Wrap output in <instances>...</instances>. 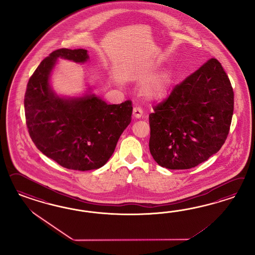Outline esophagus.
Returning a JSON list of instances; mask_svg holds the SVG:
<instances>
[{"instance_id": "esophagus-1", "label": "esophagus", "mask_w": 255, "mask_h": 255, "mask_svg": "<svg viewBox=\"0 0 255 255\" xmlns=\"http://www.w3.org/2000/svg\"><path fill=\"white\" fill-rule=\"evenodd\" d=\"M132 116L135 119H140L143 116V109L139 107H134L132 109Z\"/></svg>"}]
</instances>
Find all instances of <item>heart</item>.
<instances>
[{"label":"heart","instance_id":"heart-1","mask_svg":"<svg viewBox=\"0 0 255 255\" xmlns=\"http://www.w3.org/2000/svg\"><path fill=\"white\" fill-rule=\"evenodd\" d=\"M150 76V72H146L143 77L147 78ZM169 83L168 76L164 73L155 75L150 77L147 83L143 87V94L149 99H160L165 95Z\"/></svg>","mask_w":255,"mask_h":255}]
</instances>
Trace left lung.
Instances as JSON below:
<instances>
[{
    "mask_svg": "<svg viewBox=\"0 0 255 255\" xmlns=\"http://www.w3.org/2000/svg\"><path fill=\"white\" fill-rule=\"evenodd\" d=\"M149 114V151L168 169H190L217 153L227 138L234 92L222 64L210 59L176 86Z\"/></svg>",
    "mask_w": 255,
    "mask_h": 255,
    "instance_id": "obj_1",
    "label": "left lung"
}]
</instances>
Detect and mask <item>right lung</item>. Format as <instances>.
I'll list each match as a JSON object with an SVG mask.
<instances>
[{
    "instance_id": "obj_1",
    "label": "right lung",
    "mask_w": 255,
    "mask_h": 255,
    "mask_svg": "<svg viewBox=\"0 0 255 255\" xmlns=\"http://www.w3.org/2000/svg\"><path fill=\"white\" fill-rule=\"evenodd\" d=\"M86 49L61 48L45 58L30 77L24 98L31 140L46 157L68 169L102 167L131 120L130 100L108 105L95 94L60 97L49 79L58 58L77 63L89 60Z\"/></svg>"
}]
</instances>
